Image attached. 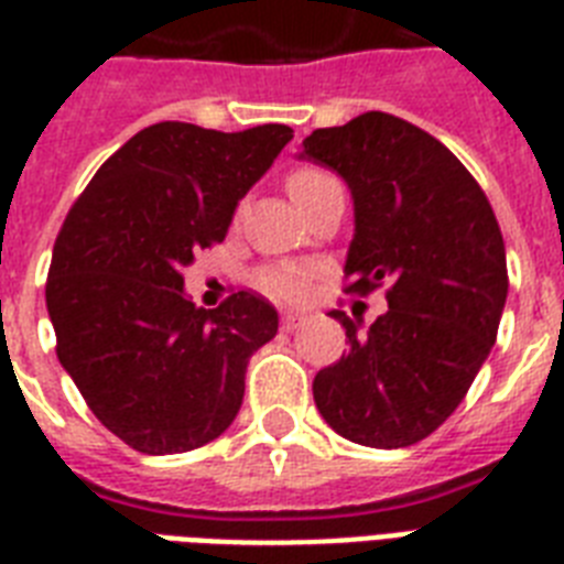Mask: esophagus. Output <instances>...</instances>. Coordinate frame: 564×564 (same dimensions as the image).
<instances>
[{
    "mask_svg": "<svg viewBox=\"0 0 564 564\" xmlns=\"http://www.w3.org/2000/svg\"><path fill=\"white\" fill-rule=\"evenodd\" d=\"M304 318L307 316H304V313H299V310H286V313L281 316V327L283 330H295V327H299Z\"/></svg>",
    "mask_w": 564,
    "mask_h": 564,
    "instance_id": "esophagus-1",
    "label": "esophagus"
}]
</instances>
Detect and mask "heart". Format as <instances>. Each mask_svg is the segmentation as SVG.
Returning a JSON list of instances; mask_svg holds the SVG:
<instances>
[{"instance_id":"1","label":"heart","mask_w":564,"mask_h":564,"mask_svg":"<svg viewBox=\"0 0 564 564\" xmlns=\"http://www.w3.org/2000/svg\"><path fill=\"white\" fill-rule=\"evenodd\" d=\"M334 181L336 178L330 172L316 170V166H301V170L290 172L286 189H290L292 202L301 204L307 195L327 187V184H334ZM257 283H260V290L269 292L272 299H299L301 292H304V272L295 269V265H272V269L260 272Z\"/></svg>"}]
</instances>
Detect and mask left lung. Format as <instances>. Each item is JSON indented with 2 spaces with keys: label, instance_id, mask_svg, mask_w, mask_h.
Masks as SVG:
<instances>
[{
  "label": "left lung",
  "instance_id": "1",
  "mask_svg": "<svg viewBox=\"0 0 564 564\" xmlns=\"http://www.w3.org/2000/svg\"><path fill=\"white\" fill-rule=\"evenodd\" d=\"M299 161L351 189V290L389 281V310L369 327L330 313L351 348L313 380L318 412L357 445H415L459 406L498 336L509 292L498 219L454 152L392 113L318 128Z\"/></svg>",
  "mask_w": 564,
  "mask_h": 564
}]
</instances>
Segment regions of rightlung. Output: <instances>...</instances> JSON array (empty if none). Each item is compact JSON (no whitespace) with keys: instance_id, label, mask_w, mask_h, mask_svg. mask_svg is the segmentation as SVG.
I'll use <instances>...</instances> for the list:
<instances>
[{"instance_id":"1","label":"right lung","mask_w":564,"mask_h":564,"mask_svg":"<svg viewBox=\"0 0 564 564\" xmlns=\"http://www.w3.org/2000/svg\"><path fill=\"white\" fill-rule=\"evenodd\" d=\"M290 140V126L143 128L101 163L57 234L46 281L57 360L140 454L219 438L242 406L248 357L278 334L265 299L237 292L202 310L181 272L225 239Z\"/></svg>"}]
</instances>
